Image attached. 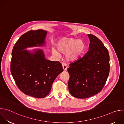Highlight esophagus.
Wrapping results in <instances>:
<instances>
[{
    "mask_svg": "<svg viewBox=\"0 0 124 124\" xmlns=\"http://www.w3.org/2000/svg\"><path fill=\"white\" fill-rule=\"evenodd\" d=\"M62 67H63V69L64 70H67V65L65 63H63L62 64Z\"/></svg>",
    "mask_w": 124,
    "mask_h": 124,
    "instance_id": "obj_1",
    "label": "esophagus"
}]
</instances>
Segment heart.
<instances>
[{
    "instance_id": "1",
    "label": "heart",
    "mask_w": 124,
    "mask_h": 124,
    "mask_svg": "<svg viewBox=\"0 0 124 124\" xmlns=\"http://www.w3.org/2000/svg\"><path fill=\"white\" fill-rule=\"evenodd\" d=\"M57 50L51 49L52 54L59 57L60 54H65L66 59L70 62L77 60L82 54L85 49V44L82 40L73 38H63L59 40L56 44Z\"/></svg>"
}]
</instances>
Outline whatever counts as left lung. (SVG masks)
I'll return each instance as SVG.
<instances>
[{"label":"left lung","instance_id":"left-lung-1","mask_svg":"<svg viewBox=\"0 0 124 124\" xmlns=\"http://www.w3.org/2000/svg\"><path fill=\"white\" fill-rule=\"evenodd\" d=\"M89 50L82 57L70 64L68 88L70 94L79 99L96 95L103 88L109 75L108 50L96 36L88 34Z\"/></svg>","mask_w":124,"mask_h":124}]
</instances>
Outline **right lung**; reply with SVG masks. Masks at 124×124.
<instances>
[{"label": "right lung", "instance_id": "right-lung-1", "mask_svg": "<svg viewBox=\"0 0 124 124\" xmlns=\"http://www.w3.org/2000/svg\"><path fill=\"white\" fill-rule=\"evenodd\" d=\"M47 33L43 29L27 32L17 40L12 52L11 72L17 86L25 94L37 98L49 94L53 82L63 71L59 61L46 58L42 49H26L45 46Z\"/></svg>", "mask_w": 124, "mask_h": 124}]
</instances>
